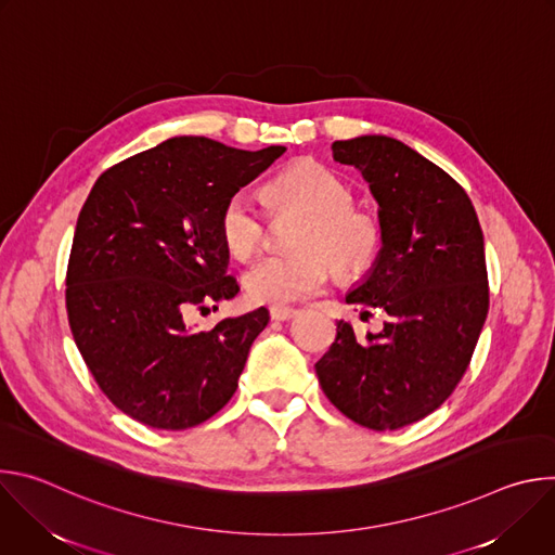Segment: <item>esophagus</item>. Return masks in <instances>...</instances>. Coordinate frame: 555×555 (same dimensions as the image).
Masks as SVG:
<instances>
[{
	"label": "esophagus",
	"instance_id": "1",
	"mask_svg": "<svg viewBox=\"0 0 555 555\" xmlns=\"http://www.w3.org/2000/svg\"><path fill=\"white\" fill-rule=\"evenodd\" d=\"M298 313L294 307H270V319L272 321H289Z\"/></svg>",
	"mask_w": 555,
	"mask_h": 555
}]
</instances>
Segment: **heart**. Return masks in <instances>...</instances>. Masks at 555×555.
I'll list each match as a JSON object with an SVG mask.
<instances>
[{"instance_id": "heart-1", "label": "heart", "mask_w": 555, "mask_h": 555, "mask_svg": "<svg viewBox=\"0 0 555 555\" xmlns=\"http://www.w3.org/2000/svg\"><path fill=\"white\" fill-rule=\"evenodd\" d=\"M266 193L276 210L307 215L292 248L300 255L263 257L244 274L253 302L283 307L319 292L330 274L364 272L382 246L377 217L353 206V189L334 171L300 163L268 182ZM219 240L234 259L253 257L266 232V219L248 191H234L219 212Z\"/></svg>"}]
</instances>
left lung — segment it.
<instances>
[{
    "instance_id": "left-lung-1",
    "label": "left lung",
    "mask_w": 555,
    "mask_h": 555,
    "mask_svg": "<svg viewBox=\"0 0 555 555\" xmlns=\"http://www.w3.org/2000/svg\"><path fill=\"white\" fill-rule=\"evenodd\" d=\"M332 151L379 204L382 250L347 302L379 309L386 321L364 338L338 321L315 375L343 415L398 430L450 398L479 343L490 309L483 230L467 193L404 142L360 135Z\"/></svg>"
}]
</instances>
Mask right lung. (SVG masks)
<instances>
[{"instance_id":"1","label":"right lung","mask_w":555,"mask_h":555,"mask_svg":"<svg viewBox=\"0 0 555 555\" xmlns=\"http://www.w3.org/2000/svg\"><path fill=\"white\" fill-rule=\"evenodd\" d=\"M283 153L180 135L114 165L90 191L67 263V321L107 400L135 422L193 428L234 395L268 309L208 332L186 319L240 292L219 212Z\"/></svg>"}]
</instances>
